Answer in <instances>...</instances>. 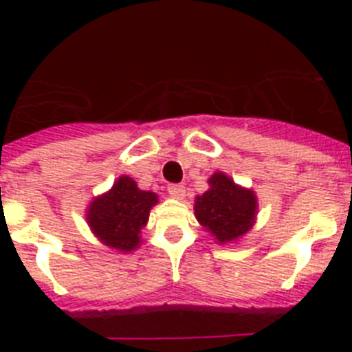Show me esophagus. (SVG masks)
<instances>
[{
	"instance_id": "esophagus-1",
	"label": "esophagus",
	"mask_w": 352,
	"mask_h": 352,
	"mask_svg": "<svg viewBox=\"0 0 352 352\" xmlns=\"http://www.w3.org/2000/svg\"><path fill=\"white\" fill-rule=\"evenodd\" d=\"M167 190H169V194L173 195L174 199L185 197V186L179 185V183H173V185H169L167 186Z\"/></svg>"
}]
</instances>
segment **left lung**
Instances as JSON below:
<instances>
[{
    "mask_svg": "<svg viewBox=\"0 0 352 352\" xmlns=\"http://www.w3.org/2000/svg\"><path fill=\"white\" fill-rule=\"evenodd\" d=\"M257 199L252 190L236 185L226 174L214 173L210 190L195 199V217L220 243L243 236L256 219Z\"/></svg>",
    "mask_w": 352,
    "mask_h": 352,
    "instance_id": "left-lung-1",
    "label": "left lung"
}]
</instances>
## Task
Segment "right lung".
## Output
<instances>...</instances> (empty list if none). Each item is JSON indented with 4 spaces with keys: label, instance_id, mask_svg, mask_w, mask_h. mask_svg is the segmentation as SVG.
Segmentation results:
<instances>
[{
    "label": "right lung",
    "instance_id": "1",
    "mask_svg": "<svg viewBox=\"0 0 352 352\" xmlns=\"http://www.w3.org/2000/svg\"><path fill=\"white\" fill-rule=\"evenodd\" d=\"M157 203L153 192L139 190L135 182L121 176L111 192L95 199L89 206L88 222L107 247L133 250L139 245V232L146 226L149 210Z\"/></svg>",
    "mask_w": 352,
    "mask_h": 352
}]
</instances>
